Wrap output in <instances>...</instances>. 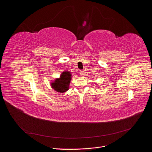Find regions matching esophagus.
<instances>
[{
  "label": "esophagus",
  "instance_id": "34e87169",
  "mask_svg": "<svg viewBox=\"0 0 152 152\" xmlns=\"http://www.w3.org/2000/svg\"><path fill=\"white\" fill-rule=\"evenodd\" d=\"M79 73L80 74V75H83L84 74V71L83 70H79Z\"/></svg>",
  "mask_w": 152,
  "mask_h": 152
}]
</instances>
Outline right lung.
I'll list each match as a JSON object with an SVG mask.
<instances>
[{
	"instance_id": "right-lung-1",
	"label": "right lung",
	"mask_w": 152,
	"mask_h": 152,
	"mask_svg": "<svg viewBox=\"0 0 152 152\" xmlns=\"http://www.w3.org/2000/svg\"><path fill=\"white\" fill-rule=\"evenodd\" d=\"M72 73L70 72H63L60 77L56 79L51 83L52 87L57 92L64 93L69 89V84L72 79Z\"/></svg>"
}]
</instances>
